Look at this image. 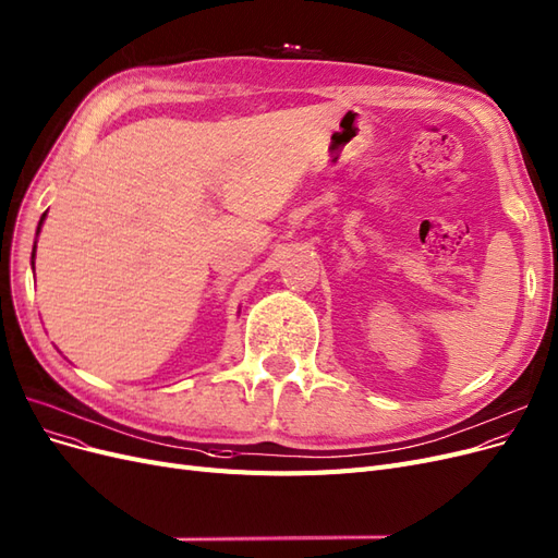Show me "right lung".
I'll use <instances>...</instances> for the list:
<instances>
[{"mask_svg":"<svg viewBox=\"0 0 558 558\" xmlns=\"http://www.w3.org/2000/svg\"><path fill=\"white\" fill-rule=\"evenodd\" d=\"M46 215H48V213H44L41 221H38V226H36V238H38V233H41V226H44V221H46ZM34 256H36V242H34V248H32V270H34Z\"/></svg>","mask_w":558,"mask_h":558,"instance_id":"1","label":"right lung"}]
</instances>
